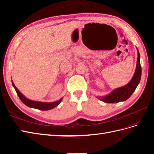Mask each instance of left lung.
<instances>
[{
  "mask_svg": "<svg viewBox=\"0 0 154 154\" xmlns=\"http://www.w3.org/2000/svg\"><path fill=\"white\" fill-rule=\"evenodd\" d=\"M137 50V60L136 64V71L134 74L132 80L126 85L116 88L109 94L105 96H99V99L108 103H118L119 101H123L128 99L136 90V87L140 82L141 78V66L140 63V54Z\"/></svg>",
  "mask_w": 154,
  "mask_h": 154,
  "instance_id": "1",
  "label": "left lung"
}]
</instances>
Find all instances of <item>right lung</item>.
<instances>
[{"mask_svg": "<svg viewBox=\"0 0 154 154\" xmlns=\"http://www.w3.org/2000/svg\"><path fill=\"white\" fill-rule=\"evenodd\" d=\"M11 82H12V85H13V87L15 88L17 94H18V97H19L20 100L22 101V103H24L26 106L31 107V108L36 109H39V110H48L54 108L55 106H57L60 103V102L62 101V100L63 99V98H61L57 101L52 102V103H48V102H40V101L30 100L29 99L26 98V97L24 95H23L18 90V88L16 87V86L15 85V84H14L12 80H11Z\"/></svg>", "mask_w": 154, "mask_h": 154, "instance_id": "obj_1", "label": "right lung"}]
</instances>
